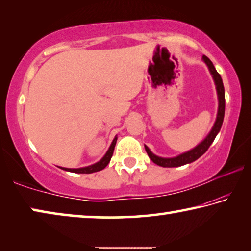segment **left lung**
I'll use <instances>...</instances> for the list:
<instances>
[{"label":"left lung","instance_id":"obj_1","mask_svg":"<svg viewBox=\"0 0 251 251\" xmlns=\"http://www.w3.org/2000/svg\"><path fill=\"white\" fill-rule=\"evenodd\" d=\"M202 59L205 61V63L209 69L210 73L214 77L215 84H216V88H217V93H218V100H219V108H218V115H217V120H216V123L214 127H212L211 131L209 135L203 139V141L199 144L197 147H195L194 150L190 151H187L185 154H181L177 157H174V158H161V157H158L152 154V152L150 151V148L145 146V150L147 151V155L150 156V158L154 161L155 164L158 165V166L161 167H178V166H182V165L193 163L196 159H198L199 157L202 156L205 152L208 151V148L214 142V139L216 138V136L219 133L220 128H222L223 122H224V116H225V88H224V84H223V79L222 76L219 75V73L216 71L214 64L210 61L209 58L203 55Z\"/></svg>","mask_w":251,"mask_h":251}]
</instances>
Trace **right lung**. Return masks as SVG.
Here are the masks:
<instances>
[{
  "label": "right lung",
  "instance_id": "obj_1",
  "mask_svg": "<svg viewBox=\"0 0 251 251\" xmlns=\"http://www.w3.org/2000/svg\"><path fill=\"white\" fill-rule=\"evenodd\" d=\"M116 141H117V137L114 138V141L112 143V145H110L109 150L107 151V152H106V155L103 157V158L99 161V163L92 165V166H87V167H83V168H62V169H64V171H67V172H71V173H77V174H92V173L101 171V169H104L106 166H107L110 158H112L114 148H115V145H116Z\"/></svg>",
  "mask_w": 251,
  "mask_h": 251
}]
</instances>
